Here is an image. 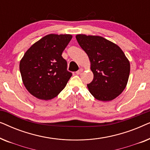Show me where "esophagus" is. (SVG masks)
Instances as JSON below:
<instances>
[{
  "label": "esophagus",
  "mask_w": 150,
  "mask_h": 150,
  "mask_svg": "<svg viewBox=\"0 0 150 150\" xmlns=\"http://www.w3.org/2000/svg\"><path fill=\"white\" fill-rule=\"evenodd\" d=\"M83 71V68H81V69H79V70H78V71H76V74L77 75H79V74H81Z\"/></svg>",
  "instance_id": "1"
}]
</instances>
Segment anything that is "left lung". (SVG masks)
Here are the masks:
<instances>
[{"label":"left lung","instance_id":"obj_1","mask_svg":"<svg viewBox=\"0 0 150 150\" xmlns=\"http://www.w3.org/2000/svg\"><path fill=\"white\" fill-rule=\"evenodd\" d=\"M76 38L91 63L93 79L87 85L90 93L100 101L116 98L126 88L130 75V62L124 52L102 37L79 34Z\"/></svg>","mask_w":150,"mask_h":150}]
</instances>
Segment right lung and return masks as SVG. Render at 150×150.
Returning a JSON list of instances; mask_svg holds the SVG:
<instances>
[{"label": "right lung", "mask_w": 150, "mask_h": 150, "mask_svg": "<svg viewBox=\"0 0 150 150\" xmlns=\"http://www.w3.org/2000/svg\"><path fill=\"white\" fill-rule=\"evenodd\" d=\"M72 38L69 34H49L35 43L20 62L22 82L40 100L54 98L64 89L72 74L67 70L63 51Z\"/></svg>", "instance_id": "add662e5"}]
</instances>
